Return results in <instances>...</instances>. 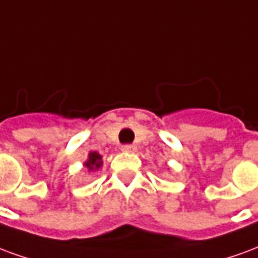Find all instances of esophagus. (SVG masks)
Here are the masks:
<instances>
[{
    "mask_svg": "<svg viewBox=\"0 0 258 258\" xmlns=\"http://www.w3.org/2000/svg\"><path fill=\"white\" fill-rule=\"evenodd\" d=\"M123 152H128V153H133V152L137 151V146L135 145H123Z\"/></svg>",
    "mask_w": 258,
    "mask_h": 258,
    "instance_id": "esophagus-1",
    "label": "esophagus"
}]
</instances>
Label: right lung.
<instances>
[{"mask_svg": "<svg viewBox=\"0 0 258 258\" xmlns=\"http://www.w3.org/2000/svg\"><path fill=\"white\" fill-rule=\"evenodd\" d=\"M102 156L98 152H90L88 160L84 163V166L88 168V171H96L102 167Z\"/></svg>", "mask_w": 258, "mask_h": 258, "instance_id": "obj_1", "label": "right lung"}]
</instances>
